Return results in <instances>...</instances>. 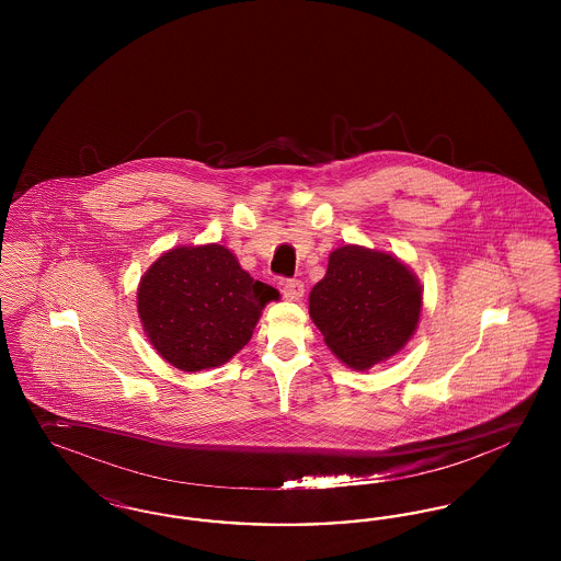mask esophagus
<instances>
[{"instance_id": "1", "label": "esophagus", "mask_w": 561, "mask_h": 561, "mask_svg": "<svg viewBox=\"0 0 561 561\" xmlns=\"http://www.w3.org/2000/svg\"><path fill=\"white\" fill-rule=\"evenodd\" d=\"M282 294L286 300H300V296L305 294V284L300 279H286L282 284Z\"/></svg>"}]
</instances>
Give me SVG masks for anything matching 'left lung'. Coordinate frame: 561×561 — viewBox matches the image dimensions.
Returning <instances> with one entry per match:
<instances>
[{
    "label": "left lung",
    "mask_w": 561,
    "mask_h": 561,
    "mask_svg": "<svg viewBox=\"0 0 561 561\" xmlns=\"http://www.w3.org/2000/svg\"><path fill=\"white\" fill-rule=\"evenodd\" d=\"M421 305L423 290L410 268L359 245L334 250L325 277L309 294L325 345L355 370L398 353L416 330Z\"/></svg>",
    "instance_id": "1"
}]
</instances>
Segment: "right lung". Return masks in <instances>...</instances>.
I'll return each instance as SVG.
<instances>
[{"instance_id":"right-lung-1","label":"right lung","mask_w":561,"mask_h":561,"mask_svg":"<svg viewBox=\"0 0 561 561\" xmlns=\"http://www.w3.org/2000/svg\"><path fill=\"white\" fill-rule=\"evenodd\" d=\"M275 288L254 282L222 245L174 248L138 286V316L161 357L197 373L229 362L243 345Z\"/></svg>"}]
</instances>
